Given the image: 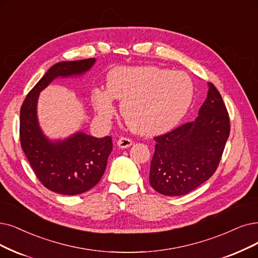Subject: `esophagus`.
Here are the masks:
<instances>
[{
  "label": "esophagus",
  "instance_id": "esophagus-1",
  "mask_svg": "<svg viewBox=\"0 0 258 258\" xmlns=\"http://www.w3.org/2000/svg\"><path fill=\"white\" fill-rule=\"evenodd\" d=\"M132 145V141L128 138H120L118 141H117V146L121 149H125V148H128Z\"/></svg>",
  "mask_w": 258,
  "mask_h": 258
}]
</instances>
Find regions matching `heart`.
Listing matches in <instances>:
<instances>
[{
  "label": "heart",
  "instance_id": "heart-1",
  "mask_svg": "<svg viewBox=\"0 0 258 258\" xmlns=\"http://www.w3.org/2000/svg\"><path fill=\"white\" fill-rule=\"evenodd\" d=\"M194 85L182 72L153 66L118 67L107 77V89L95 88L91 98L98 117L109 122L121 101L127 125L145 137H154L173 128L190 107Z\"/></svg>",
  "mask_w": 258,
  "mask_h": 258
}]
</instances>
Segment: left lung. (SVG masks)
Segmentation results:
<instances>
[{"label":"left lung","instance_id":"left-lung-1","mask_svg":"<svg viewBox=\"0 0 258 258\" xmlns=\"http://www.w3.org/2000/svg\"><path fill=\"white\" fill-rule=\"evenodd\" d=\"M198 117L154 138L150 164L151 187L165 196H183L207 182L217 168L230 136V119L222 97L208 84Z\"/></svg>","mask_w":258,"mask_h":258}]
</instances>
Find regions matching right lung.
Masks as SVG:
<instances>
[{
    "label": "right lung",
    "instance_id": "right-lung-1",
    "mask_svg": "<svg viewBox=\"0 0 258 258\" xmlns=\"http://www.w3.org/2000/svg\"><path fill=\"white\" fill-rule=\"evenodd\" d=\"M95 62V58H90L50 67L27 94L20 112L21 147L41 183L57 194L73 196L94 187L106 170L112 139L94 138L82 131L66 139H49L38 119L39 95L57 78L84 76Z\"/></svg>",
    "mask_w": 258,
    "mask_h": 258
}]
</instances>
